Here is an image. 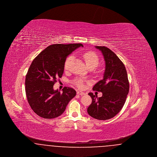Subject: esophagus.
I'll return each mask as SVG.
<instances>
[{"label":"esophagus","mask_w":157,"mask_h":157,"mask_svg":"<svg viewBox=\"0 0 157 157\" xmlns=\"http://www.w3.org/2000/svg\"><path fill=\"white\" fill-rule=\"evenodd\" d=\"M77 94L78 95H83L85 94V92H82V91H77Z\"/></svg>","instance_id":"1"}]
</instances>
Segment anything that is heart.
Segmentation results:
<instances>
[{
	"instance_id": "heart-1",
	"label": "heart",
	"mask_w": 157,
	"mask_h": 157,
	"mask_svg": "<svg viewBox=\"0 0 157 157\" xmlns=\"http://www.w3.org/2000/svg\"><path fill=\"white\" fill-rule=\"evenodd\" d=\"M82 58L85 60L87 67L89 68L90 67L94 68L96 67L99 62V58L98 55L96 53L92 51H86L83 53L82 54ZM73 59H74V56L72 55L68 56L67 58L64 63V68L65 70L68 69L70 63H71ZM83 82L84 81L81 79H77L75 80L74 83L78 88H83L85 86Z\"/></svg>"
}]
</instances>
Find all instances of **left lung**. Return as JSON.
<instances>
[{
    "label": "left lung",
    "mask_w": 157,
    "mask_h": 157,
    "mask_svg": "<svg viewBox=\"0 0 157 157\" xmlns=\"http://www.w3.org/2000/svg\"><path fill=\"white\" fill-rule=\"evenodd\" d=\"M96 48L102 53L106 66L104 79L96 83L92 90L102 92V96L98 98L90 92L92 101L87 111L92 118L107 120L115 117L122 108L129 84L125 65L116 54L105 46Z\"/></svg>",
    "instance_id": "1"
}]
</instances>
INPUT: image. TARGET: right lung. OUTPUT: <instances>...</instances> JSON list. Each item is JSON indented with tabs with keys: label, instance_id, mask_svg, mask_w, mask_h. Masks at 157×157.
I'll list each match as a JSON object with an SVG mask.
<instances>
[{
	"label": "right lung",
	"instance_id": "add662e5",
	"mask_svg": "<svg viewBox=\"0 0 157 157\" xmlns=\"http://www.w3.org/2000/svg\"><path fill=\"white\" fill-rule=\"evenodd\" d=\"M81 44L49 45L33 60L26 75L25 91L30 108L39 117L55 118L65 111L76 91L65 86L61 93L53 90L57 79L62 78L67 55Z\"/></svg>",
	"mask_w": 157,
	"mask_h": 157
}]
</instances>
